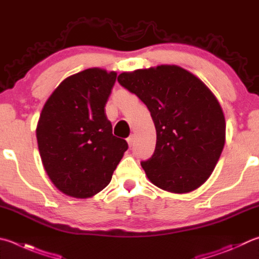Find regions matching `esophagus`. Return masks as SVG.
<instances>
[{"label":"esophagus","mask_w":259,"mask_h":259,"mask_svg":"<svg viewBox=\"0 0 259 259\" xmlns=\"http://www.w3.org/2000/svg\"><path fill=\"white\" fill-rule=\"evenodd\" d=\"M126 142H128V145L130 146H133L134 145V143H135V136L134 135H131V136H129L128 138H126Z\"/></svg>","instance_id":"obj_1"}]
</instances>
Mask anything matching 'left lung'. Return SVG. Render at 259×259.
Returning <instances> with one entry per match:
<instances>
[{"label":"left lung","instance_id":"8db88e82","mask_svg":"<svg viewBox=\"0 0 259 259\" xmlns=\"http://www.w3.org/2000/svg\"><path fill=\"white\" fill-rule=\"evenodd\" d=\"M117 81L145 103L154 121L156 147L142 162L149 181L175 194L199 188L214 171L225 143V117L218 98L178 65L122 72Z\"/></svg>","mask_w":259,"mask_h":259}]
</instances>
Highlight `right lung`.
I'll use <instances>...</instances> for the list:
<instances>
[{"label": "right lung", "mask_w": 259, "mask_h": 259, "mask_svg": "<svg viewBox=\"0 0 259 259\" xmlns=\"http://www.w3.org/2000/svg\"><path fill=\"white\" fill-rule=\"evenodd\" d=\"M116 72L91 68L61 82L46 101L36 128L41 163L64 195L89 198L109 185L128 149L112 134L104 107Z\"/></svg>", "instance_id": "1"}]
</instances>
